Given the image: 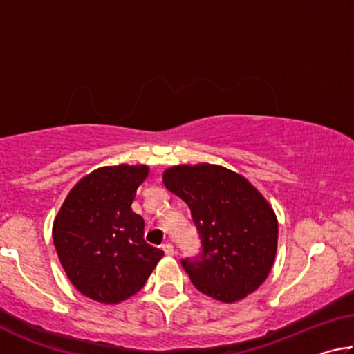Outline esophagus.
Segmentation results:
<instances>
[{"label":"esophagus","instance_id":"esophagus-1","mask_svg":"<svg viewBox=\"0 0 354 354\" xmlns=\"http://www.w3.org/2000/svg\"><path fill=\"white\" fill-rule=\"evenodd\" d=\"M162 250H164V253H165L167 256H173V254H175V248H173L171 243H164V245H162Z\"/></svg>","mask_w":354,"mask_h":354}]
</instances>
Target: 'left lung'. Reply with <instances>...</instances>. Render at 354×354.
<instances>
[{
	"mask_svg": "<svg viewBox=\"0 0 354 354\" xmlns=\"http://www.w3.org/2000/svg\"><path fill=\"white\" fill-rule=\"evenodd\" d=\"M165 187L189 206L201 254L183 267L201 293L221 303L241 301L270 273L278 250V218L247 178L226 167L175 165Z\"/></svg>",
	"mask_w": 354,
	"mask_h": 354,
	"instance_id": "1",
	"label": "left lung"
}]
</instances>
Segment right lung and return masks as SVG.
I'll return each instance as SVG.
<instances>
[{
	"instance_id": "obj_1",
	"label": "right lung",
	"mask_w": 354,
	"mask_h": 354,
	"mask_svg": "<svg viewBox=\"0 0 354 354\" xmlns=\"http://www.w3.org/2000/svg\"><path fill=\"white\" fill-rule=\"evenodd\" d=\"M148 165L100 167L68 192L53 223L65 274L82 295L115 304L139 292L164 251L143 239L145 221L131 205Z\"/></svg>"
}]
</instances>
